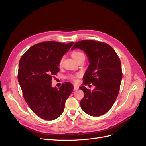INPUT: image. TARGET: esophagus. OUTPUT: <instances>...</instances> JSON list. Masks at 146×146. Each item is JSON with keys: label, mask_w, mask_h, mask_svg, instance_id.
<instances>
[{"label": "esophagus", "mask_w": 146, "mask_h": 146, "mask_svg": "<svg viewBox=\"0 0 146 146\" xmlns=\"http://www.w3.org/2000/svg\"><path fill=\"white\" fill-rule=\"evenodd\" d=\"M78 89V87L76 85H74V91H76Z\"/></svg>", "instance_id": "1"}]
</instances>
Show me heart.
<instances>
[{
  "instance_id": "obj_1",
  "label": "heart",
  "mask_w": 146,
  "mask_h": 146,
  "mask_svg": "<svg viewBox=\"0 0 146 146\" xmlns=\"http://www.w3.org/2000/svg\"><path fill=\"white\" fill-rule=\"evenodd\" d=\"M83 55H84L83 53L81 52H79V51H74V52H72V57L76 61L79 58V57ZM64 58V57L62 56V57H61V58L59 60V61H58V65H59V66H62V64L63 63ZM79 77H80V74H77V75H75V76H70V79L72 81H73L74 82L76 83V82H78V78Z\"/></svg>"
}]
</instances>
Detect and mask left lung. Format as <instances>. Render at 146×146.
I'll return each mask as SVG.
<instances>
[{
	"label": "left lung",
	"mask_w": 146,
	"mask_h": 146,
	"mask_svg": "<svg viewBox=\"0 0 146 146\" xmlns=\"http://www.w3.org/2000/svg\"><path fill=\"white\" fill-rule=\"evenodd\" d=\"M76 48L85 51L90 65L83 77V85L92 83L95 88L92 91L84 86L80 101L83 111L92 116H100L108 112L115 102L122 78L121 60L115 50L103 42L83 40L76 42Z\"/></svg>",
	"instance_id": "1"
}]
</instances>
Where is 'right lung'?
Returning <instances> with one entry per match:
<instances>
[{
	"label": "right lung",
	"mask_w": 146,
	"mask_h": 146,
	"mask_svg": "<svg viewBox=\"0 0 146 146\" xmlns=\"http://www.w3.org/2000/svg\"><path fill=\"white\" fill-rule=\"evenodd\" d=\"M73 44L38 43L19 60L17 79L24 98L33 112L44 120H54L63 113L65 102L73 91V85L67 82L58 90L51 85L52 79L60 71L59 60Z\"/></svg>",
	"instance_id": "add662e5"
}]
</instances>
